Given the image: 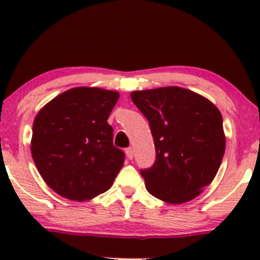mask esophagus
<instances>
[{"label":"esophagus","instance_id":"1","mask_svg":"<svg viewBox=\"0 0 260 260\" xmlns=\"http://www.w3.org/2000/svg\"><path fill=\"white\" fill-rule=\"evenodd\" d=\"M125 154H127V157L129 159L133 158V148H132V147H128V148H125Z\"/></svg>","mask_w":260,"mask_h":260}]
</instances>
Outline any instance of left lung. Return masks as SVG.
Instances as JSON below:
<instances>
[{
    "label": "left lung",
    "instance_id": "left-lung-1",
    "mask_svg": "<svg viewBox=\"0 0 260 260\" xmlns=\"http://www.w3.org/2000/svg\"><path fill=\"white\" fill-rule=\"evenodd\" d=\"M131 98L148 120L156 147L153 166L141 170L148 192L169 204L195 199L216 176L224 156L220 111L180 86L132 91Z\"/></svg>",
    "mask_w": 260,
    "mask_h": 260
}]
</instances>
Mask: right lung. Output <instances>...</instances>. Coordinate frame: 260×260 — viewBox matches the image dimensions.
I'll return each instance as SVG.
<instances>
[{
    "label": "right lung",
    "instance_id": "right-lung-1",
    "mask_svg": "<svg viewBox=\"0 0 260 260\" xmlns=\"http://www.w3.org/2000/svg\"><path fill=\"white\" fill-rule=\"evenodd\" d=\"M118 98L113 90L73 88L36 115L31 154L44 181L62 198L86 201L113 185L124 164L107 122Z\"/></svg>",
    "mask_w": 260,
    "mask_h": 260
}]
</instances>
